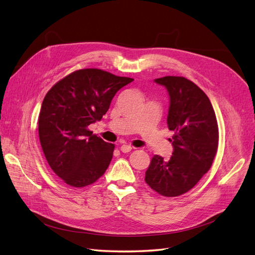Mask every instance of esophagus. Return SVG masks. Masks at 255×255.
Listing matches in <instances>:
<instances>
[{
  "instance_id": "1",
  "label": "esophagus",
  "mask_w": 255,
  "mask_h": 255,
  "mask_svg": "<svg viewBox=\"0 0 255 255\" xmlns=\"http://www.w3.org/2000/svg\"><path fill=\"white\" fill-rule=\"evenodd\" d=\"M120 150H121L123 153H128V152L133 150V146L129 145V144H122Z\"/></svg>"
}]
</instances>
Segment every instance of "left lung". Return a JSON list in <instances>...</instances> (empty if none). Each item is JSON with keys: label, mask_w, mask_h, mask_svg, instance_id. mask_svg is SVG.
Returning a JSON list of instances; mask_svg holds the SVG:
<instances>
[{"label": "left lung", "mask_w": 255, "mask_h": 255, "mask_svg": "<svg viewBox=\"0 0 255 255\" xmlns=\"http://www.w3.org/2000/svg\"><path fill=\"white\" fill-rule=\"evenodd\" d=\"M169 95L167 125L173 136L172 156L154 155L144 181L165 197L190 190L210 170L218 149V125L210 99L195 83L182 76L154 80Z\"/></svg>", "instance_id": "1"}]
</instances>
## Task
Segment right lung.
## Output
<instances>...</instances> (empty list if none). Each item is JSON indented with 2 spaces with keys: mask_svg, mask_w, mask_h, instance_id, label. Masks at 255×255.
Instances as JSON below:
<instances>
[{
  "mask_svg": "<svg viewBox=\"0 0 255 255\" xmlns=\"http://www.w3.org/2000/svg\"><path fill=\"white\" fill-rule=\"evenodd\" d=\"M133 81L100 69H83L45 95L38 120L39 139L49 166L66 184L87 186L106 171L115 144L92 135L88 126L101 120L116 92Z\"/></svg>",
  "mask_w": 255,
  "mask_h": 255,
  "instance_id": "right-lung-1",
  "label": "right lung"
}]
</instances>
